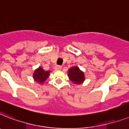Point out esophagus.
I'll list each match as a JSON object with an SVG mask.
<instances>
[{
  "mask_svg": "<svg viewBox=\"0 0 129 129\" xmlns=\"http://www.w3.org/2000/svg\"><path fill=\"white\" fill-rule=\"evenodd\" d=\"M61 69H62V67L59 65L56 66V67H54V70H56V71H58V70H61Z\"/></svg>",
  "mask_w": 129,
  "mask_h": 129,
  "instance_id": "esophagus-1",
  "label": "esophagus"
}]
</instances>
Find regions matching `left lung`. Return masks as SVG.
Wrapping results in <instances>:
<instances>
[{"mask_svg":"<svg viewBox=\"0 0 129 129\" xmlns=\"http://www.w3.org/2000/svg\"><path fill=\"white\" fill-rule=\"evenodd\" d=\"M68 76L70 80L75 84H81L84 82L85 77L84 73L78 67H74L69 69Z\"/></svg>","mask_w":129,"mask_h":129,"instance_id":"left-lung-1","label":"left lung"}]
</instances>
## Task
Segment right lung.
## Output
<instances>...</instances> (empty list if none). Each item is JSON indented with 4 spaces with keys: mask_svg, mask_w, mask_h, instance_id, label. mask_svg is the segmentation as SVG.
<instances>
[{
    "mask_svg": "<svg viewBox=\"0 0 129 129\" xmlns=\"http://www.w3.org/2000/svg\"><path fill=\"white\" fill-rule=\"evenodd\" d=\"M50 71H45L43 68L39 67L33 73L34 80L39 84H43L49 76Z\"/></svg>",
    "mask_w": 129,
    "mask_h": 129,
    "instance_id": "1",
    "label": "right lung"
}]
</instances>
